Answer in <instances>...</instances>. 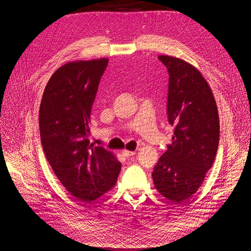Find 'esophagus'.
<instances>
[{
    "mask_svg": "<svg viewBox=\"0 0 251 251\" xmlns=\"http://www.w3.org/2000/svg\"><path fill=\"white\" fill-rule=\"evenodd\" d=\"M122 154H123V155H124V156H126V157H129V156L135 155L136 151H129V150H126V149H125V150L122 151Z\"/></svg>",
    "mask_w": 251,
    "mask_h": 251,
    "instance_id": "1",
    "label": "esophagus"
}]
</instances>
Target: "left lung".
<instances>
[{
	"mask_svg": "<svg viewBox=\"0 0 251 251\" xmlns=\"http://www.w3.org/2000/svg\"><path fill=\"white\" fill-rule=\"evenodd\" d=\"M169 73L167 114L175 127L173 142L152 173L158 193L181 202L204 182L219 145V114L208 82L191 63L158 56Z\"/></svg>",
	"mask_w": 251,
	"mask_h": 251,
	"instance_id": "obj_1",
	"label": "left lung"
}]
</instances>
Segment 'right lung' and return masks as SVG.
I'll return each instance as SVG.
<instances>
[{"mask_svg": "<svg viewBox=\"0 0 251 251\" xmlns=\"http://www.w3.org/2000/svg\"><path fill=\"white\" fill-rule=\"evenodd\" d=\"M108 58L74 60L47 82L40 105V134L47 161L69 193L90 202L115 186L121 163L88 140L92 105Z\"/></svg>", "mask_w": 251, "mask_h": 251, "instance_id": "right-lung-1", "label": "right lung"}]
</instances>
